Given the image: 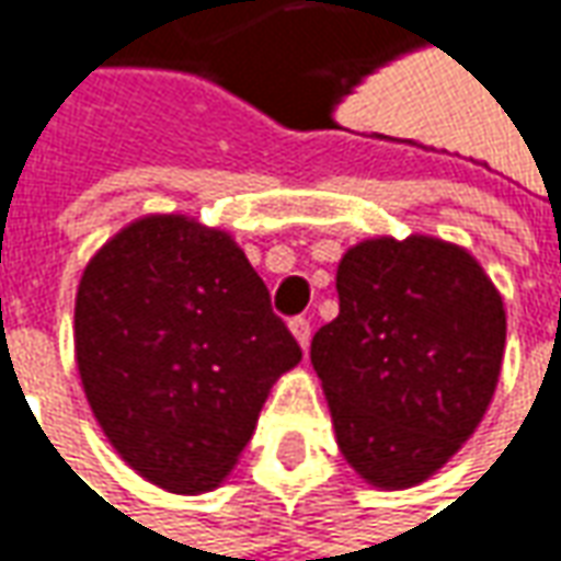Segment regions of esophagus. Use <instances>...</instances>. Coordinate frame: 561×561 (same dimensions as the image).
Masks as SVG:
<instances>
[{"label":"esophagus","mask_w":561,"mask_h":561,"mask_svg":"<svg viewBox=\"0 0 561 561\" xmlns=\"http://www.w3.org/2000/svg\"><path fill=\"white\" fill-rule=\"evenodd\" d=\"M288 329H291V335L298 339V344L307 351V344H310V335H313V325H310V319L307 317H295L288 322Z\"/></svg>","instance_id":"34e87169"}]
</instances>
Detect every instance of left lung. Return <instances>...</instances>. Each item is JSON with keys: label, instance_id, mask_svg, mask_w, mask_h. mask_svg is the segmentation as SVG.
Here are the masks:
<instances>
[{"label": "left lung", "instance_id": "left-lung-1", "mask_svg": "<svg viewBox=\"0 0 561 561\" xmlns=\"http://www.w3.org/2000/svg\"><path fill=\"white\" fill-rule=\"evenodd\" d=\"M339 317L310 344L339 450L378 491L422 484L472 437L500 381L506 310L466 248L432 236L354 244Z\"/></svg>", "mask_w": 561, "mask_h": 561}]
</instances>
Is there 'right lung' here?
<instances>
[{
    "mask_svg": "<svg viewBox=\"0 0 561 561\" xmlns=\"http://www.w3.org/2000/svg\"><path fill=\"white\" fill-rule=\"evenodd\" d=\"M73 351L111 447L170 493L214 491L276 378L300 363L242 248L183 214L129 222L95 251Z\"/></svg>",
    "mask_w": 561,
    "mask_h": 561,
    "instance_id": "1",
    "label": "right lung"
}]
</instances>
